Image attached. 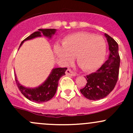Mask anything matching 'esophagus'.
<instances>
[{
	"label": "esophagus",
	"instance_id": "esophagus-1",
	"mask_svg": "<svg viewBox=\"0 0 133 133\" xmlns=\"http://www.w3.org/2000/svg\"><path fill=\"white\" fill-rule=\"evenodd\" d=\"M65 74H66V75H69V76H76V74L74 72H73L69 69H67L66 71H65Z\"/></svg>",
	"mask_w": 133,
	"mask_h": 133
}]
</instances>
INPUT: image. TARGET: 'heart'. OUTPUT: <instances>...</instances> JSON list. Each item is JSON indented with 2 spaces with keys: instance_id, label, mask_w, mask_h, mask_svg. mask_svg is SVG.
<instances>
[{
  "instance_id": "heart-1",
  "label": "heart",
  "mask_w": 133,
  "mask_h": 133,
  "mask_svg": "<svg viewBox=\"0 0 133 133\" xmlns=\"http://www.w3.org/2000/svg\"><path fill=\"white\" fill-rule=\"evenodd\" d=\"M55 53L65 63L71 62L76 57L82 70L91 72L102 65L106 55V43L101 36L79 32L65 37L62 47L55 48Z\"/></svg>"
}]
</instances>
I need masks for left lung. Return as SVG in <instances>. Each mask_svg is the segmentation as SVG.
<instances>
[{"instance_id": "8db88e82", "label": "left lung", "mask_w": 133, "mask_h": 133, "mask_svg": "<svg viewBox=\"0 0 133 133\" xmlns=\"http://www.w3.org/2000/svg\"><path fill=\"white\" fill-rule=\"evenodd\" d=\"M104 35L109 44V58L96 72L87 75L86 85L80 89L81 93L89 100H100L108 96L115 88L118 78L120 62L118 45L108 34Z\"/></svg>"}]
</instances>
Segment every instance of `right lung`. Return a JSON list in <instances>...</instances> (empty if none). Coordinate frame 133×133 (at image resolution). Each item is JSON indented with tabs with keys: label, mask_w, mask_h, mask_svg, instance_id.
<instances>
[{
	"label": "right lung",
	"mask_w": 133,
	"mask_h": 133,
	"mask_svg": "<svg viewBox=\"0 0 133 133\" xmlns=\"http://www.w3.org/2000/svg\"><path fill=\"white\" fill-rule=\"evenodd\" d=\"M56 31L57 29H39L38 31L34 32L29 37L25 38L21 42L20 47L22 45L24 41L33 39L36 37H42V35L51 38L53 35L55 34ZM66 70V68H53L48 78L44 81V83H42L37 88H25L20 84L17 80V76L15 75L16 84L19 90L26 98L35 102H45L49 101L55 96L58 87L59 79L60 78V77L65 75V72Z\"/></svg>",
	"instance_id": "right-lung-1"
}]
</instances>
